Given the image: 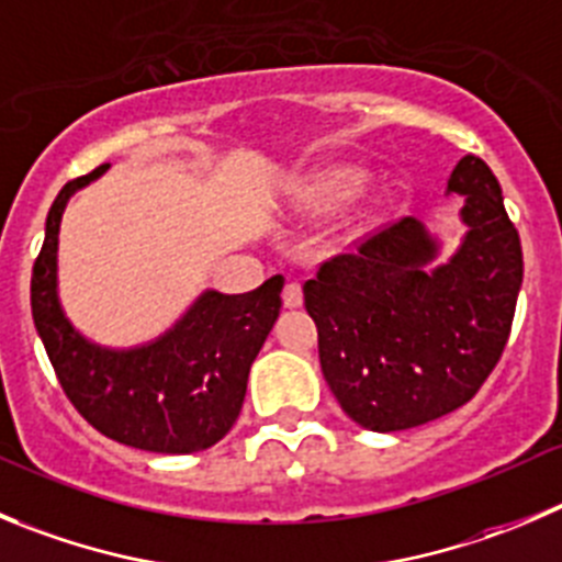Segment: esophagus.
<instances>
[{
	"label": "esophagus",
	"mask_w": 562,
	"mask_h": 562,
	"mask_svg": "<svg viewBox=\"0 0 562 562\" xmlns=\"http://www.w3.org/2000/svg\"><path fill=\"white\" fill-rule=\"evenodd\" d=\"M302 302H305V293H302V285L299 282H288L285 291H282V305L285 307H302Z\"/></svg>",
	"instance_id": "esophagus-1"
}]
</instances>
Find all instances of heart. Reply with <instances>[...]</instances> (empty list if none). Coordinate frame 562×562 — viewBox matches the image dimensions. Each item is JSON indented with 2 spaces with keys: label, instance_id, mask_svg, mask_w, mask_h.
<instances>
[{
  "label": "heart",
  "instance_id": "heart-1",
  "mask_svg": "<svg viewBox=\"0 0 562 562\" xmlns=\"http://www.w3.org/2000/svg\"><path fill=\"white\" fill-rule=\"evenodd\" d=\"M363 175L352 169H329L299 188V202L307 210H333L349 204L363 193Z\"/></svg>",
  "mask_w": 562,
  "mask_h": 562
}]
</instances>
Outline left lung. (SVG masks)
I'll use <instances>...</instances> for the list:
<instances>
[{
  "mask_svg": "<svg viewBox=\"0 0 562 562\" xmlns=\"http://www.w3.org/2000/svg\"><path fill=\"white\" fill-rule=\"evenodd\" d=\"M463 196L465 233L440 260L418 218L380 229L305 282L318 360L338 405L374 432L458 411L499 363L521 291V240L487 162L465 155L447 196Z\"/></svg>",
  "mask_w": 562,
  "mask_h": 562,
  "instance_id": "1",
  "label": "left lung"
}]
</instances>
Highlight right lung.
Wrapping results in <instances>:
<instances>
[{"label": "right lung", "instance_id": "obj_1", "mask_svg": "<svg viewBox=\"0 0 562 562\" xmlns=\"http://www.w3.org/2000/svg\"><path fill=\"white\" fill-rule=\"evenodd\" d=\"M108 166L66 182L33 266V322L71 405L124 447L157 454L210 449L233 429L249 369L282 307V274L249 293L202 291L155 340L113 349L68 322L57 293V238L68 199Z\"/></svg>", "mask_w": 562, "mask_h": 562}]
</instances>
